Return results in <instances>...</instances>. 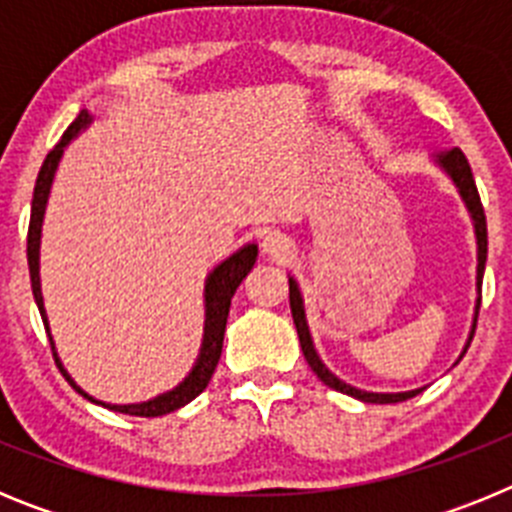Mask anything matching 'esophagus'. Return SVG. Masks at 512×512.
<instances>
[{"label": "esophagus", "mask_w": 512, "mask_h": 512, "mask_svg": "<svg viewBox=\"0 0 512 512\" xmlns=\"http://www.w3.org/2000/svg\"><path fill=\"white\" fill-rule=\"evenodd\" d=\"M261 251H264L266 256H269V259L284 261L289 256V253H292V243H289L287 235L269 233L264 238V241H261Z\"/></svg>", "instance_id": "34e87169"}]
</instances>
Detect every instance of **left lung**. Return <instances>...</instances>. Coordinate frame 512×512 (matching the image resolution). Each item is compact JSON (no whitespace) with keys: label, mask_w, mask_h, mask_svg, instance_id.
I'll return each mask as SVG.
<instances>
[{"label":"left lung","mask_w":512,"mask_h":512,"mask_svg":"<svg viewBox=\"0 0 512 512\" xmlns=\"http://www.w3.org/2000/svg\"><path fill=\"white\" fill-rule=\"evenodd\" d=\"M436 164L451 176V182L456 184V189H459V194H461V200H464L469 215H472L474 235H477V292H479V289H482V274H485V261H487V220H485V210H482V202H479V192H477V184H474L472 169H469L467 156H464L459 148L436 153ZM479 302H482V297H477V305H474L472 330H469L467 346H464L461 356L467 354L469 343H472V338H474V328H477V315H479ZM289 307H292V318H295V328H297V336H300L302 354H305V359H307V364H310L312 372L318 374L320 382L328 384L330 390L343 392V395H348V397H356V400H361V402H377V405L405 402V400H410V397L418 395V392H423V390L364 392V390H356V387H351V384L341 382V379H338L336 374L330 372L328 366L320 361L318 351H315V346H312V336H310V328H307V320H305V305H302L300 287H297V282L292 277H289Z\"/></svg>","instance_id":"left-lung-1"}]
</instances>
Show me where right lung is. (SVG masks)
Wrapping results in <instances>:
<instances>
[{
  "instance_id": "right-lung-1",
  "label": "right lung",
  "mask_w": 512,
  "mask_h": 512,
  "mask_svg": "<svg viewBox=\"0 0 512 512\" xmlns=\"http://www.w3.org/2000/svg\"><path fill=\"white\" fill-rule=\"evenodd\" d=\"M92 117H89L87 110H81L79 117L69 125V130L63 133V138L58 140L56 148H53L48 156H45L43 166H40L38 182H35L33 192V210H30V228H27V266H30V282H33V295L35 302H38L40 318H43L45 330H48V318H45V307H43V292H40V228H43V215H45V202H48V194H51L53 174L58 169V161L63 156V148L69 146L71 138L87 128ZM256 253H259V246L256 243H248L241 251H235L230 259H225L223 264H217L215 269L210 271V277L205 282V338H202L200 356H197V364L192 366V372L184 377V382H179L174 390L164 392V395L153 397L148 402H135V405H110V402H99L94 397H89L87 392L81 390L79 384L69 377V372L63 369L61 359L56 354V343L51 338V351L53 359H56V366L61 369V374L66 377V382L74 387L79 395L87 397L89 402H97L102 408H110L115 413L125 415H138V418H158V415L174 413V410L184 408L187 402H192L194 397L200 395L210 384L212 372H215L217 361H220V351H223V336H225V323H228V312H230V300H233L235 289L243 279L248 277V271L256 264Z\"/></svg>"
}]
</instances>
